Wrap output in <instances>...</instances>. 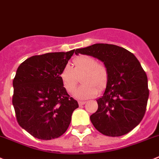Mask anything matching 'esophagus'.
Segmentation results:
<instances>
[{"mask_svg":"<svg viewBox=\"0 0 159 159\" xmlns=\"http://www.w3.org/2000/svg\"><path fill=\"white\" fill-rule=\"evenodd\" d=\"M85 103H86V102L84 101H78V105H79V106H82V105H84Z\"/></svg>","mask_w":159,"mask_h":159,"instance_id":"1","label":"esophagus"}]
</instances>
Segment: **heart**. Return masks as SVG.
<instances>
[{
  "label": "heart",
  "mask_w": 159,
  "mask_h": 159,
  "mask_svg": "<svg viewBox=\"0 0 159 159\" xmlns=\"http://www.w3.org/2000/svg\"><path fill=\"white\" fill-rule=\"evenodd\" d=\"M75 67L66 64L59 74L63 87L68 93L75 90L78 82V76L81 77L82 85L74 93L78 100H87L96 96L100 91L104 89L109 79V72L104 65L100 64L96 58L90 56H80L74 59Z\"/></svg>",
  "instance_id": "obj_1"
}]
</instances>
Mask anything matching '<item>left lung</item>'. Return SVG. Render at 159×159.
Here are the masks:
<instances>
[{"mask_svg":"<svg viewBox=\"0 0 159 159\" xmlns=\"http://www.w3.org/2000/svg\"><path fill=\"white\" fill-rule=\"evenodd\" d=\"M75 54L93 56L109 72L104 93L98 98V110L90 116L95 128L108 136L129 133L144 116L149 90L146 73L136 56L125 48L95 44L78 48Z\"/></svg>","mask_w":159,"mask_h":159,"instance_id":"1","label":"left lung"}]
</instances>
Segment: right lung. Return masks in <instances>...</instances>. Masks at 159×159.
Here are the masks:
<instances>
[{
    "mask_svg": "<svg viewBox=\"0 0 159 159\" xmlns=\"http://www.w3.org/2000/svg\"><path fill=\"white\" fill-rule=\"evenodd\" d=\"M75 51L31 56L16 70L12 97L16 119L35 138L48 140L62 136L78 107L59 78Z\"/></svg>",
    "mask_w": 159,
    "mask_h": 159,
    "instance_id": "add662e5",
    "label": "right lung"
}]
</instances>
